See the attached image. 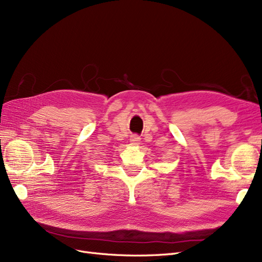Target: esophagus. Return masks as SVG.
I'll list each match as a JSON object with an SVG mask.
<instances>
[{
	"label": "esophagus",
	"instance_id": "34e87169",
	"mask_svg": "<svg viewBox=\"0 0 262 262\" xmlns=\"http://www.w3.org/2000/svg\"><path fill=\"white\" fill-rule=\"evenodd\" d=\"M140 141H141V139H140V137H138V135H132V137L130 138V142L133 144V145H138Z\"/></svg>",
	"mask_w": 262,
	"mask_h": 262
}]
</instances>
